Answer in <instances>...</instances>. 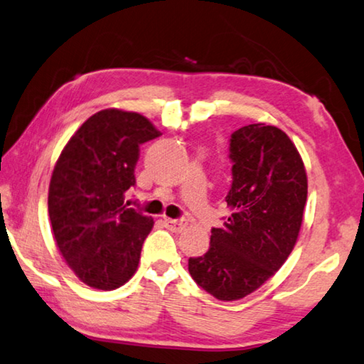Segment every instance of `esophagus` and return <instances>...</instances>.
<instances>
[{
    "label": "esophagus",
    "mask_w": 364,
    "mask_h": 364,
    "mask_svg": "<svg viewBox=\"0 0 364 364\" xmlns=\"http://www.w3.org/2000/svg\"><path fill=\"white\" fill-rule=\"evenodd\" d=\"M165 225L166 228L171 230V232L180 233L188 227V220L186 218H178V220H175V218H165Z\"/></svg>",
    "instance_id": "obj_1"
}]
</instances>
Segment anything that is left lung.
Here are the masks:
<instances>
[{
    "mask_svg": "<svg viewBox=\"0 0 364 364\" xmlns=\"http://www.w3.org/2000/svg\"><path fill=\"white\" fill-rule=\"evenodd\" d=\"M232 215L212 228L204 256L189 257L196 284L220 301L245 298L264 285L296 245L308 198V176L284 131L247 124L230 139Z\"/></svg>",
    "mask_w": 364,
    "mask_h": 364,
    "instance_id": "obj_1",
    "label": "left lung"
}]
</instances>
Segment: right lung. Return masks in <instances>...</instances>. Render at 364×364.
Masks as SVG:
<instances>
[{
  "label": "right lung",
  "instance_id": "right-lung-1",
  "mask_svg": "<svg viewBox=\"0 0 364 364\" xmlns=\"http://www.w3.org/2000/svg\"><path fill=\"white\" fill-rule=\"evenodd\" d=\"M161 132L141 113L107 108L84 121L51 173L48 213L55 241L80 282L114 290L137 270L154 218L124 204L136 184L139 146Z\"/></svg>",
  "mask_w": 364,
  "mask_h": 364
}]
</instances>
